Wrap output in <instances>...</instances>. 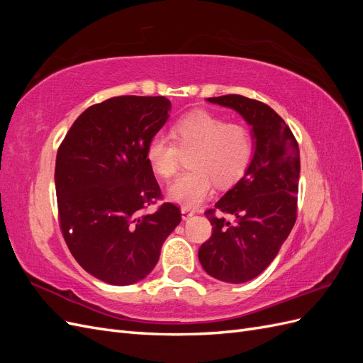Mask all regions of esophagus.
<instances>
[{"label": "esophagus", "mask_w": 363, "mask_h": 363, "mask_svg": "<svg viewBox=\"0 0 363 363\" xmlns=\"http://www.w3.org/2000/svg\"><path fill=\"white\" fill-rule=\"evenodd\" d=\"M195 215V212L194 211H191V208H182V219L183 221H186V219H189V218H192Z\"/></svg>", "instance_id": "esophagus-1"}]
</instances>
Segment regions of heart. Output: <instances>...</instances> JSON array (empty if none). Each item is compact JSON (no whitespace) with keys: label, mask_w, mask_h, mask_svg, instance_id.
Wrapping results in <instances>:
<instances>
[{"label":"heart","mask_w":363,"mask_h":363,"mask_svg":"<svg viewBox=\"0 0 363 363\" xmlns=\"http://www.w3.org/2000/svg\"><path fill=\"white\" fill-rule=\"evenodd\" d=\"M179 145L168 135L157 133L147 145V162L157 175L169 179L177 172L182 151L189 157L192 171L179 175L168 186V200L184 208L203 204L213 191V180L221 186L236 183L250 167L255 140L250 130L228 124L221 116L194 112L182 118L172 128Z\"/></svg>","instance_id":"1"}]
</instances>
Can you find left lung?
<instances>
[{
  "label": "left lung",
  "instance_id": "1",
  "mask_svg": "<svg viewBox=\"0 0 363 363\" xmlns=\"http://www.w3.org/2000/svg\"><path fill=\"white\" fill-rule=\"evenodd\" d=\"M233 108L251 127L255 152L245 174L206 216L212 236L200 247L204 271L225 283H245L267 269L288 239L296 219L300 151L291 128L267 104L242 95L207 98Z\"/></svg>",
  "mask_w": 363,
  "mask_h": 363
}]
</instances>
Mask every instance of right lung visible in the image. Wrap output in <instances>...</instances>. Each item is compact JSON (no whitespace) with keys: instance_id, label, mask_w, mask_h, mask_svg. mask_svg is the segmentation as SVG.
<instances>
[{"instance_id":"1","label":"right lung","mask_w":363,"mask_h":363,"mask_svg":"<svg viewBox=\"0 0 363 363\" xmlns=\"http://www.w3.org/2000/svg\"><path fill=\"white\" fill-rule=\"evenodd\" d=\"M169 111L164 96L108 98L75 119L57 151L54 182L63 238L80 267L104 283L144 280L182 221L171 203L142 212L162 196L145 151Z\"/></svg>"}]
</instances>
